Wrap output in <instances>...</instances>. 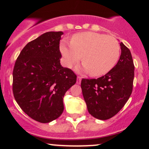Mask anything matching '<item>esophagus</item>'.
Listing matches in <instances>:
<instances>
[{"mask_svg":"<svg viewBox=\"0 0 149 149\" xmlns=\"http://www.w3.org/2000/svg\"><path fill=\"white\" fill-rule=\"evenodd\" d=\"M80 82H81V77L80 76H78L77 77V81H76V83H77V84H80Z\"/></svg>","mask_w":149,"mask_h":149,"instance_id":"1","label":"esophagus"}]
</instances>
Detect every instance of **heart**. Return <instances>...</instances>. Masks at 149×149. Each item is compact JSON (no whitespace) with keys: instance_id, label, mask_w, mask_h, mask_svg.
Here are the masks:
<instances>
[{"instance_id":"obj_1","label":"heart","mask_w":149,"mask_h":149,"mask_svg":"<svg viewBox=\"0 0 149 149\" xmlns=\"http://www.w3.org/2000/svg\"><path fill=\"white\" fill-rule=\"evenodd\" d=\"M59 49L64 64L69 67L82 57L85 71L92 76L109 72L117 64L120 54V46L115 38L90 31L73 35L71 43L63 40Z\"/></svg>"}]
</instances>
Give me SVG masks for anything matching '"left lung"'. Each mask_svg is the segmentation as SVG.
I'll return each instance as SVG.
<instances>
[{"mask_svg": "<svg viewBox=\"0 0 149 149\" xmlns=\"http://www.w3.org/2000/svg\"><path fill=\"white\" fill-rule=\"evenodd\" d=\"M121 54L109 72L97 79L83 78L81 88L90 114L107 120L118 113L129 100L133 88L134 66L130 49L120 43Z\"/></svg>", "mask_w": 149, "mask_h": 149, "instance_id": "8db88e82", "label": "left lung"}]
</instances>
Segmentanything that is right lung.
I'll return each mask as SVG.
<instances>
[{
	"label": "right lung",
	"instance_id": "1",
	"mask_svg": "<svg viewBox=\"0 0 149 149\" xmlns=\"http://www.w3.org/2000/svg\"><path fill=\"white\" fill-rule=\"evenodd\" d=\"M61 31L42 34L27 43L15 61L13 92L26 114L42 123L57 119L64 111L63 97L76 83V75L60 64Z\"/></svg>",
	"mask_w": 149,
	"mask_h": 149
}]
</instances>
